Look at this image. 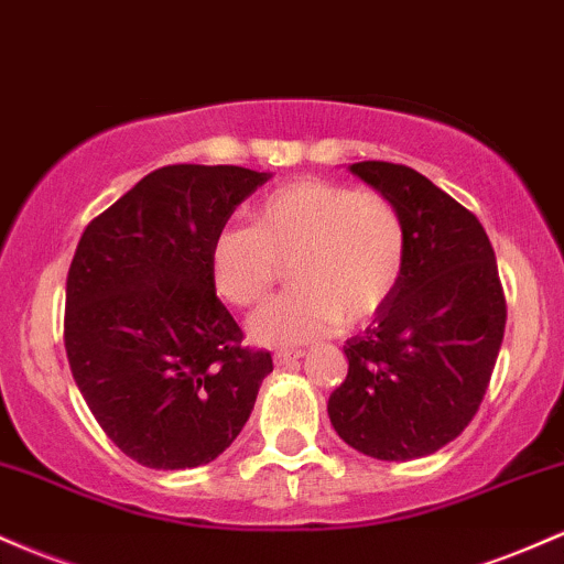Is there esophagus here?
Segmentation results:
<instances>
[{"mask_svg":"<svg viewBox=\"0 0 564 564\" xmlns=\"http://www.w3.org/2000/svg\"><path fill=\"white\" fill-rule=\"evenodd\" d=\"M301 357H303L301 349H280V351H274V365L284 367V365L295 362V359H301Z\"/></svg>","mask_w":564,"mask_h":564,"instance_id":"esophagus-1","label":"esophagus"}]
</instances>
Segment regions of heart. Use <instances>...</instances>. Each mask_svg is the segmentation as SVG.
<instances>
[{"label":"heart","instance_id":"obj_1","mask_svg":"<svg viewBox=\"0 0 564 564\" xmlns=\"http://www.w3.org/2000/svg\"><path fill=\"white\" fill-rule=\"evenodd\" d=\"M250 220L215 234L210 274L220 299L252 306L274 284L280 261H293V290L263 303L248 322L252 344L265 349L308 344L340 319H367L402 280L408 234L383 194L306 178L258 199Z\"/></svg>","mask_w":564,"mask_h":564}]
</instances>
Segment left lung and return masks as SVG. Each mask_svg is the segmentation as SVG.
I'll return each mask as SVG.
<instances>
[{"instance_id":"obj_1","label":"left lung","mask_w":564,"mask_h":564,"mask_svg":"<svg viewBox=\"0 0 564 564\" xmlns=\"http://www.w3.org/2000/svg\"><path fill=\"white\" fill-rule=\"evenodd\" d=\"M349 170L400 210L408 256L389 303L346 340L349 376L327 415L370 458H423L469 426L490 383L506 327L496 252L482 224L413 167Z\"/></svg>"}]
</instances>
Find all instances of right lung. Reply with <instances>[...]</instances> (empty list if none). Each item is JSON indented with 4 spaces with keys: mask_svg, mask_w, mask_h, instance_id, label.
I'll return each mask as SVG.
<instances>
[{
    "mask_svg": "<svg viewBox=\"0 0 564 564\" xmlns=\"http://www.w3.org/2000/svg\"><path fill=\"white\" fill-rule=\"evenodd\" d=\"M271 173L170 164L82 234L66 280L68 365L87 408L149 469L205 466L248 423L269 351L215 295L210 245Z\"/></svg>",
    "mask_w": 564,
    "mask_h": 564,
    "instance_id": "obj_1",
    "label": "right lung"
}]
</instances>
